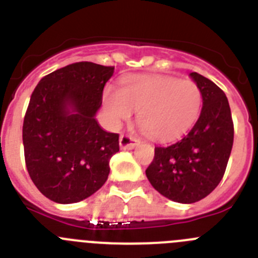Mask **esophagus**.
I'll use <instances>...</instances> for the list:
<instances>
[{
    "label": "esophagus",
    "mask_w": 258,
    "mask_h": 258,
    "mask_svg": "<svg viewBox=\"0 0 258 258\" xmlns=\"http://www.w3.org/2000/svg\"><path fill=\"white\" fill-rule=\"evenodd\" d=\"M138 142H140V141L137 140V138H134V137L132 136H127V134H121V136H120V141H118V143H120V149L121 150L133 149L134 146L138 145Z\"/></svg>",
    "instance_id": "obj_1"
}]
</instances>
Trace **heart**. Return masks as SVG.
Segmentation results:
<instances>
[{"label":"heart","instance_id":"heart-1","mask_svg":"<svg viewBox=\"0 0 258 258\" xmlns=\"http://www.w3.org/2000/svg\"><path fill=\"white\" fill-rule=\"evenodd\" d=\"M203 94L192 80L172 76H132L122 81L121 90L107 86L103 107L111 125L129 120L138 111V122L151 138L174 141L187 133L199 118Z\"/></svg>","mask_w":258,"mask_h":258}]
</instances>
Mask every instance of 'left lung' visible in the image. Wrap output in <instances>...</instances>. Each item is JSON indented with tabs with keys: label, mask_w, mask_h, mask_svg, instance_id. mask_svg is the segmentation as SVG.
Here are the masks:
<instances>
[{
	"label": "left lung",
	"mask_w": 258,
	"mask_h": 258,
	"mask_svg": "<svg viewBox=\"0 0 258 258\" xmlns=\"http://www.w3.org/2000/svg\"><path fill=\"white\" fill-rule=\"evenodd\" d=\"M199 85L203 108L188 134L165 147H155L146 175L152 187L177 203L199 202L217 187L234 142V124L225 93L207 77L191 72Z\"/></svg>",
	"instance_id": "8db88e82"
}]
</instances>
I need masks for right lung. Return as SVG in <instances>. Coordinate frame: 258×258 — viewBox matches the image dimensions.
Wrapping results in <instances>:
<instances>
[{"mask_svg":"<svg viewBox=\"0 0 258 258\" xmlns=\"http://www.w3.org/2000/svg\"><path fill=\"white\" fill-rule=\"evenodd\" d=\"M115 67L79 61L41 79L23 122L29 177L47 199L71 204L98 191L118 151V134L95 120Z\"/></svg>","mask_w":258,"mask_h":258,"instance_id":"add662e5","label":"right lung"}]
</instances>
